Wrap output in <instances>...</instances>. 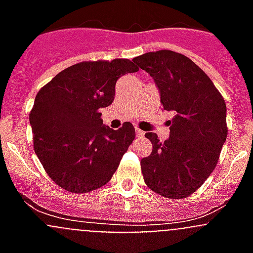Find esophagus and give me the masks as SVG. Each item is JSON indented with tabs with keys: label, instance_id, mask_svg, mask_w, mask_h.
Instances as JSON below:
<instances>
[{
	"label": "esophagus",
	"instance_id": "34e87169",
	"mask_svg": "<svg viewBox=\"0 0 253 253\" xmlns=\"http://www.w3.org/2000/svg\"><path fill=\"white\" fill-rule=\"evenodd\" d=\"M135 135H137L138 138H140V137H143V135H144V131L143 130H140V129H135Z\"/></svg>",
	"mask_w": 253,
	"mask_h": 253
}]
</instances>
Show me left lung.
<instances>
[{"label":"left lung","instance_id":"1","mask_svg":"<svg viewBox=\"0 0 253 253\" xmlns=\"http://www.w3.org/2000/svg\"><path fill=\"white\" fill-rule=\"evenodd\" d=\"M160 91L163 110L175 111L169 137L146 133L152 153L140 166L147 186L169 199L194 194L218 163L227 139V106L214 84L193 60L172 50L134 58Z\"/></svg>","mask_w":253,"mask_h":253}]
</instances>
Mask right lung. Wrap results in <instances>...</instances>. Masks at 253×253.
Returning <instances> with one entry per match:
<instances>
[{"mask_svg": "<svg viewBox=\"0 0 253 253\" xmlns=\"http://www.w3.org/2000/svg\"><path fill=\"white\" fill-rule=\"evenodd\" d=\"M129 59L82 62L38 92L30 113L34 151L49 177L82 194L104 186L135 137L131 123L113 130L100 109L113 104L119 77L137 72Z\"/></svg>", "mask_w": 253, "mask_h": 253, "instance_id": "1", "label": "right lung"}]
</instances>
